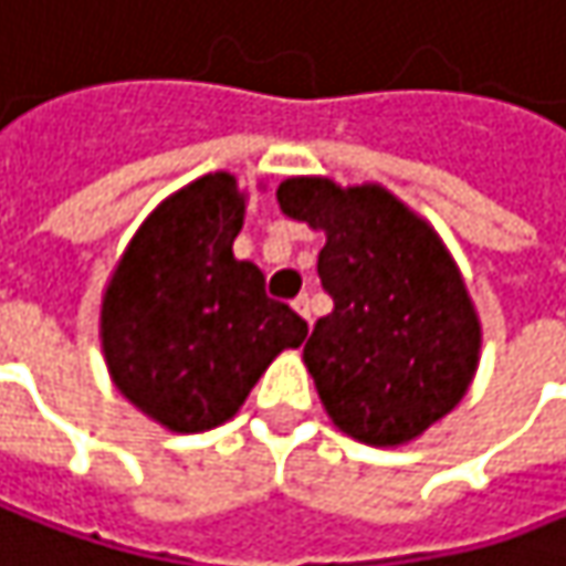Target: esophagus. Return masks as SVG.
<instances>
[{"mask_svg":"<svg viewBox=\"0 0 566 566\" xmlns=\"http://www.w3.org/2000/svg\"><path fill=\"white\" fill-rule=\"evenodd\" d=\"M293 308H296V312H300V315H303L305 322H308V325H312V303H308V296H296V300H293Z\"/></svg>","mask_w":566,"mask_h":566,"instance_id":"1","label":"esophagus"}]
</instances>
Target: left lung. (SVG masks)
Returning a JSON list of instances; mask_svg holds the SVG:
<instances>
[{
  "label": "left lung",
  "instance_id": "obj_1",
  "mask_svg": "<svg viewBox=\"0 0 566 566\" xmlns=\"http://www.w3.org/2000/svg\"><path fill=\"white\" fill-rule=\"evenodd\" d=\"M280 209L325 231L318 276L335 308L303 360L328 419L354 441L399 448L473 384L480 315L441 234L380 182L290 177Z\"/></svg>",
  "mask_w": 566,
  "mask_h": 566
}]
</instances>
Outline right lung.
Masks as SVG:
<instances>
[{"label": "right lung", "instance_id": "add662e5", "mask_svg": "<svg viewBox=\"0 0 566 566\" xmlns=\"http://www.w3.org/2000/svg\"><path fill=\"white\" fill-rule=\"evenodd\" d=\"M248 192L231 174H206L167 196L118 258L99 308L102 357L118 392L147 419L209 431L308 325L263 290L258 263L231 244Z\"/></svg>", "mask_w": 566, "mask_h": 566}]
</instances>
